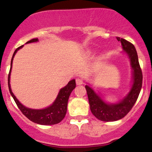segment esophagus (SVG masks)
I'll list each match as a JSON object with an SVG mask.
<instances>
[{
  "label": "esophagus",
  "mask_w": 152,
  "mask_h": 152,
  "mask_svg": "<svg viewBox=\"0 0 152 152\" xmlns=\"http://www.w3.org/2000/svg\"><path fill=\"white\" fill-rule=\"evenodd\" d=\"M76 83L77 85H81L83 83V80L81 78H76Z\"/></svg>",
  "instance_id": "esophagus-1"
}]
</instances>
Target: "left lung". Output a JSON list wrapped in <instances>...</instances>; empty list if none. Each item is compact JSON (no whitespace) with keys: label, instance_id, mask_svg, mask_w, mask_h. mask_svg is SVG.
Segmentation results:
<instances>
[{"label":"left lung","instance_id":"8db88e82","mask_svg":"<svg viewBox=\"0 0 152 152\" xmlns=\"http://www.w3.org/2000/svg\"><path fill=\"white\" fill-rule=\"evenodd\" d=\"M121 43L124 50L128 54L133 69V85L128 95L118 104H109L102 100L91 87H86L88 102L92 114L103 121H114L124 117L132 109L139 97L142 86V71L138 59L135 47L124 38H116Z\"/></svg>","mask_w":152,"mask_h":152}]
</instances>
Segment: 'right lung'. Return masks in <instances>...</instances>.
Masks as SVG:
<instances>
[{
  "mask_svg": "<svg viewBox=\"0 0 152 152\" xmlns=\"http://www.w3.org/2000/svg\"><path fill=\"white\" fill-rule=\"evenodd\" d=\"M38 41V38H34V39H31L28 41L26 43L36 42ZM23 46H21L16 48L14 53H13V56H12L11 62H10V69L8 77V88H9L10 93L11 94L12 97L14 99L18 109L23 113V114L26 116L29 120H31V121L41 125L56 124L61 121L64 119V118L65 117L66 111H67V104L69 96H70L72 91L76 88V81H75L74 79L69 81L65 87H64L60 90L58 94V96H57L55 102L53 103V104H51L50 106L46 108V109H31L26 108V106L22 105L12 92L10 85V76L12 68V63H13V59L14 58V56L16 53V52L20 48H21Z\"/></svg>",
  "mask_w": 152,
  "mask_h": 152,
  "instance_id": "1",
  "label": "right lung"
}]
</instances>
